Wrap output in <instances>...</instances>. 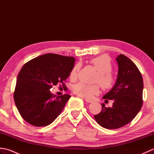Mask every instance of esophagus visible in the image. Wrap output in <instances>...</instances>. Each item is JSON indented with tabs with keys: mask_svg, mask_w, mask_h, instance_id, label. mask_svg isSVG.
Here are the masks:
<instances>
[{
	"mask_svg": "<svg viewBox=\"0 0 154 154\" xmlns=\"http://www.w3.org/2000/svg\"><path fill=\"white\" fill-rule=\"evenodd\" d=\"M85 100L86 103H92L93 102V100H91L90 99H87V98H85Z\"/></svg>",
	"mask_w": 154,
	"mask_h": 154,
	"instance_id": "esophagus-1",
	"label": "esophagus"
}]
</instances>
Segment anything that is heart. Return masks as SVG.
<instances>
[{"instance_id": "1", "label": "heart", "mask_w": 154, "mask_h": 154, "mask_svg": "<svg viewBox=\"0 0 154 154\" xmlns=\"http://www.w3.org/2000/svg\"><path fill=\"white\" fill-rule=\"evenodd\" d=\"M91 63L99 71L96 77L97 82H99L104 89L109 90L112 89L115 84V80L110 73L112 69V66L110 57L105 55H100L92 59ZM79 69V65H75L71 71V79L76 78ZM73 91L77 95L91 99L94 95L99 93L100 87L98 84L89 85L79 83L73 87Z\"/></svg>"}]
</instances>
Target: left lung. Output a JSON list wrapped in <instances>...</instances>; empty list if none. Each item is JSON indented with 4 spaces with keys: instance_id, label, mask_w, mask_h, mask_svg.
Instances as JSON below:
<instances>
[{
    "instance_id": "obj_1",
    "label": "left lung",
    "mask_w": 154,
    "mask_h": 154,
    "mask_svg": "<svg viewBox=\"0 0 154 154\" xmlns=\"http://www.w3.org/2000/svg\"><path fill=\"white\" fill-rule=\"evenodd\" d=\"M119 71L114 87L103 97L113 100L112 107L102 104L100 113L94 115L97 123L107 129H116L130 123L142 106L143 83L141 73L133 61L124 55L116 58Z\"/></svg>"
}]
</instances>
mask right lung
<instances>
[{
  "instance_id": "add662e5",
  "label": "right lung",
  "mask_w": 154,
  "mask_h": 154,
  "mask_svg": "<svg viewBox=\"0 0 154 154\" xmlns=\"http://www.w3.org/2000/svg\"><path fill=\"white\" fill-rule=\"evenodd\" d=\"M75 61L73 57L46 54L22 67L16 79L14 99L24 120L38 127L54 122L71 96L65 94L58 97L50 90L67 79Z\"/></svg>"
}]
</instances>
